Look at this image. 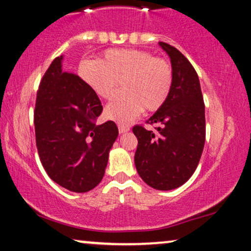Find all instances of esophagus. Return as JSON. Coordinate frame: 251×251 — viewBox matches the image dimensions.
Masks as SVG:
<instances>
[{"label": "esophagus", "mask_w": 251, "mask_h": 251, "mask_svg": "<svg viewBox=\"0 0 251 251\" xmlns=\"http://www.w3.org/2000/svg\"><path fill=\"white\" fill-rule=\"evenodd\" d=\"M118 130L119 133H126L129 130V127L127 125H123V124H118Z\"/></svg>", "instance_id": "obj_1"}]
</instances>
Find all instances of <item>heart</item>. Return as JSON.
I'll return each mask as SVG.
<instances>
[{
	"label": "heart",
	"instance_id": "b5f03b06",
	"mask_svg": "<svg viewBox=\"0 0 251 251\" xmlns=\"http://www.w3.org/2000/svg\"><path fill=\"white\" fill-rule=\"evenodd\" d=\"M78 74L102 99H110L121 81L123 91L106 107L107 117L121 124L129 123L144 109L153 113L162 108L174 85V70L167 59L135 48L107 50L99 61L84 59Z\"/></svg>",
	"mask_w": 251,
	"mask_h": 251
}]
</instances>
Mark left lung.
<instances>
[{"mask_svg":"<svg viewBox=\"0 0 251 251\" xmlns=\"http://www.w3.org/2000/svg\"><path fill=\"white\" fill-rule=\"evenodd\" d=\"M169 55L174 85L162 108L148 124H158L156 133L133 127L138 144L135 167L145 184L159 190L184 185L195 173L205 143V104L195 69L177 48L159 43Z\"/></svg>","mask_w":251,"mask_h":251,"instance_id":"1","label":"left lung"}]
</instances>
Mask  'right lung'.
<instances>
[{
	"mask_svg": "<svg viewBox=\"0 0 251 251\" xmlns=\"http://www.w3.org/2000/svg\"><path fill=\"white\" fill-rule=\"evenodd\" d=\"M56 57L37 91L36 145L51 180L75 193H85L101 181L108 155L118 136L114 122L97 125L102 106L80 76L62 71Z\"/></svg>",
	"mask_w": 251,
	"mask_h": 251,
	"instance_id": "1",
	"label": "right lung"
}]
</instances>
